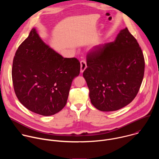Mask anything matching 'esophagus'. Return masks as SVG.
Instances as JSON below:
<instances>
[{
    "instance_id": "obj_1",
    "label": "esophagus",
    "mask_w": 159,
    "mask_h": 159,
    "mask_svg": "<svg viewBox=\"0 0 159 159\" xmlns=\"http://www.w3.org/2000/svg\"><path fill=\"white\" fill-rule=\"evenodd\" d=\"M86 68H87V63L85 61L82 60L80 61V72L83 73L84 71L86 69Z\"/></svg>"
}]
</instances>
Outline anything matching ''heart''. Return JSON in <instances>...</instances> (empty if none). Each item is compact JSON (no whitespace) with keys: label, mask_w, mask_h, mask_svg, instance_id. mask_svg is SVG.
<instances>
[{"label":"heart","mask_w":159,"mask_h":159,"mask_svg":"<svg viewBox=\"0 0 159 159\" xmlns=\"http://www.w3.org/2000/svg\"><path fill=\"white\" fill-rule=\"evenodd\" d=\"M99 46V43H98V44H95L94 45H93V47H92V48H93H93H96L98 47Z\"/></svg>","instance_id":"obj_1"}]
</instances>
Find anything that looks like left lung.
<instances>
[{"label":"left lung","mask_w":159,"mask_h":159,"mask_svg":"<svg viewBox=\"0 0 159 159\" xmlns=\"http://www.w3.org/2000/svg\"><path fill=\"white\" fill-rule=\"evenodd\" d=\"M83 76L92 104L101 111L118 110L137 95L145 70V60L137 39L127 28L115 41L93 48L87 55Z\"/></svg>","instance_id":"obj_1"}]
</instances>
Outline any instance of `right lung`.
<instances>
[{"instance_id":"right-lung-1","label":"right lung","mask_w":159,"mask_h":159,"mask_svg":"<svg viewBox=\"0 0 159 159\" xmlns=\"http://www.w3.org/2000/svg\"><path fill=\"white\" fill-rule=\"evenodd\" d=\"M75 58H63L41 39L35 28L17 50L12 78L16 95L30 111L52 116L66 105L73 79L80 74Z\"/></svg>"}]
</instances>
